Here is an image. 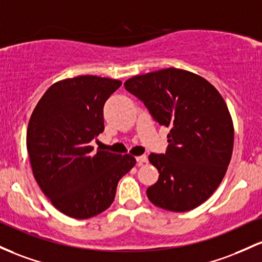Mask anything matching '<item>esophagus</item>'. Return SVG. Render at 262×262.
Wrapping results in <instances>:
<instances>
[{
	"label": "esophagus",
	"mask_w": 262,
	"mask_h": 262,
	"mask_svg": "<svg viewBox=\"0 0 262 262\" xmlns=\"http://www.w3.org/2000/svg\"><path fill=\"white\" fill-rule=\"evenodd\" d=\"M136 161H137V164L141 166V164H143L145 162H147V156L142 155V156H139V157H136Z\"/></svg>",
	"instance_id": "esophagus-1"
}]
</instances>
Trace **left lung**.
I'll list each match as a JSON object with an SVG mask.
<instances>
[{
  "instance_id": "1",
  "label": "left lung",
  "mask_w": 262,
  "mask_h": 262,
  "mask_svg": "<svg viewBox=\"0 0 262 262\" xmlns=\"http://www.w3.org/2000/svg\"><path fill=\"white\" fill-rule=\"evenodd\" d=\"M123 86L170 128L166 154L148 156L160 177L147 196L166 210L194 209L215 192L231 160L234 125L224 99L204 78L176 68L132 76Z\"/></svg>"
}]
</instances>
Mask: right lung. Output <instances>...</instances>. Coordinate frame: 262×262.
I'll return each instance as SVG.
<instances>
[{
  "mask_svg": "<svg viewBox=\"0 0 262 262\" xmlns=\"http://www.w3.org/2000/svg\"><path fill=\"white\" fill-rule=\"evenodd\" d=\"M121 81L80 75L57 81L29 119L27 151L38 186L66 215L89 219L115 199L122 176L136 164L131 155L93 154L90 141L104 131V105Z\"/></svg>",
  "mask_w": 262,
  "mask_h": 262,
  "instance_id": "1",
  "label": "right lung"
}]
</instances>
